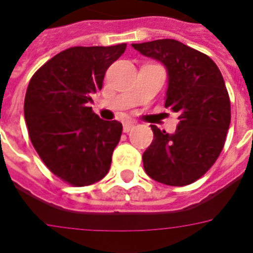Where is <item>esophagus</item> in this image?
I'll list each match as a JSON object with an SVG mask.
<instances>
[{
  "mask_svg": "<svg viewBox=\"0 0 253 253\" xmlns=\"http://www.w3.org/2000/svg\"><path fill=\"white\" fill-rule=\"evenodd\" d=\"M134 127H135V125H134L132 122H126V123L123 125V131L130 132Z\"/></svg>",
  "mask_w": 253,
  "mask_h": 253,
  "instance_id": "obj_1",
  "label": "esophagus"
}]
</instances>
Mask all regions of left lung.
<instances>
[{"label": "left lung", "instance_id": "obj_1", "mask_svg": "<svg viewBox=\"0 0 253 253\" xmlns=\"http://www.w3.org/2000/svg\"><path fill=\"white\" fill-rule=\"evenodd\" d=\"M132 46L166 67L165 107L177 112L179 121L174 134L151 125L154 139L142 155L145 171L170 186L193 184L218 158L231 123V100L221 72L209 56L173 39Z\"/></svg>", "mask_w": 253, "mask_h": 253}]
</instances>
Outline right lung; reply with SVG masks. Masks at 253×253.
Here are the masks:
<instances>
[{
	"instance_id": "obj_1",
	"label": "right lung",
	"mask_w": 253,
	"mask_h": 253,
	"mask_svg": "<svg viewBox=\"0 0 253 253\" xmlns=\"http://www.w3.org/2000/svg\"><path fill=\"white\" fill-rule=\"evenodd\" d=\"M126 46H72L48 60L29 82L24 115L32 145L46 168L72 186L95 184L110 170L123 127L100 119L88 103Z\"/></svg>"
}]
</instances>
